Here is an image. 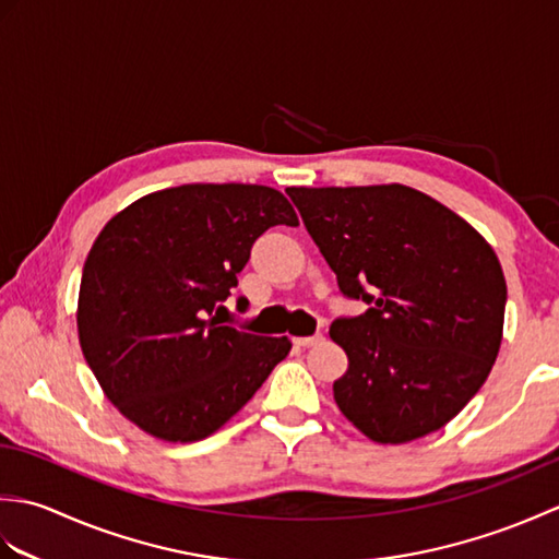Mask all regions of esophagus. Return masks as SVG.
<instances>
[{"mask_svg": "<svg viewBox=\"0 0 559 559\" xmlns=\"http://www.w3.org/2000/svg\"><path fill=\"white\" fill-rule=\"evenodd\" d=\"M322 341H324V336H322V334H314V336H300V338H295V343H298V346H302V348L317 346V343H322Z\"/></svg>", "mask_w": 559, "mask_h": 559, "instance_id": "1", "label": "esophagus"}]
</instances>
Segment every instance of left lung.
Returning <instances> with one entry per match:
<instances>
[{"mask_svg":"<svg viewBox=\"0 0 559 559\" xmlns=\"http://www.w3.org/2000/svg\"><path fill=\"white\" fill-rule=\"evenodd\" d=\"M307 233L348 298L336 319L348 355L334 382L341 413L379 444L444 427L497 360L507 281L490 242L459 213L406 185L290 187Z\"/></svg>","mask_w":559,"mask_h":559,"instance_id":"obj_1","label":"left lung"}]
</instances>
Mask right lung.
Masks as SVG:
<instances>
[{
	"label": "right lung",
	"instance_id": "1",
	"mask_svg": "<svg viewBox=\"0 0 559 559\" xmlns=\"http://www.w3.org/2000/svg\"><path fill=\"white\" fill-rule=\"evenodd\" d=\"M271 225H298V213L278 189L242 182L160 189L105 223L83 264L79 343L139 430L199 442L288 355V336L223 326L216 312Z\"/></svg>",
	"mask_w": 559,
	"mask_h": 559
}]
</instances>
